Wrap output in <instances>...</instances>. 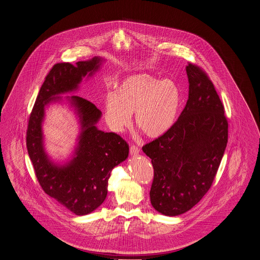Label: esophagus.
<instances>
[{"mask_svg": "<svg viewBox=\"0 0 260 260\" xmlns=\"http://www.w3.org/2000/svg\"><path fill=\"white\" fill-rule=\"evenodd\" d=\"M129 152H131L132 155H137V154H139V152H140V148H139L137 145L133 144V145H131V147H129Z\"/></svg>", "mask_w": 260, "mask_h": 260, "instance_id": "esophagus-1", "label": "esophagus"}]
</instances>
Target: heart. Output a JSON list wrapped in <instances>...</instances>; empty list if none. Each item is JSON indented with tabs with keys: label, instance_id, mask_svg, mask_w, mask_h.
Masks as SVG:
<instances>
[{
	"label": "heart",
	"instance_id": "b5f03b06",
	"mask_svg": "<svg viewBox=\"0 0 260 260\" xmlns=\"http://www.w3.org/2000/svg\"><path fill=\"white\" fill-rule=\"evenodd\" d=\"M180 100V90L172 80L131 76L106 98V121L114 132L121 133L131 125L135 113L136 126L147 138L157 139L173 126Z\"/></svg>",
	"mask_w": 260,
	"mask_h": 260
}]
</instances>
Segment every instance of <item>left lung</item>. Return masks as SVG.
<instances>
[{
    "mask_svg": "<svg viewBox=\"0 0 260 260\" xmlns=\"http://www.w3.org/2000/svg\"><path fill=\"white\" fill-rule=\"evenodd\" d=\"M186 74L188 100L180 116L169 132L143 146L154 172L151 205L169 216L186 212L208 191L229 137L223 105L206 73L189 62Z\"/></svg>",
    "mask_w": 260,
    "mask_h": 260,
    "instance_id": "8db88e82",
    "label": "left lung"
}]
</instances>
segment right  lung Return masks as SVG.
<instances>
[{"instance_id":"add662e5","label":"right lung","mask_w":260,"mask_h":260,"mask_svg":"<svg viewBox=\"0 0 260 260\" xmlns=\"http://www.w3.org/2000/svg\"><path fill=\"white\" fill-rule=\"evenodd\" d=\"M103 58L94 57L75 66L56 63L42 85L27 131V148L36 176L43 190L77 215H86L105 202L113 169L126 159L128 144L115 133L95 126L102 112L78 95L69 98L80 117L82 132L74 157L64 166L54 164L44 148L42 122L45 107L58 94L76 90L83 78L100 69Z\"/></svg>"}]
</instances>
